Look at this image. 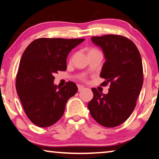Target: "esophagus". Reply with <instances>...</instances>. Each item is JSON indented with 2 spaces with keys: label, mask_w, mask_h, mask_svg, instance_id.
<instances>
[{
  "label": "esophagus",
  "mask_w": 159,
  "mask_h": 159,
  "mask_svg": "<svg viewBox=\"0 0 159 159\" xmlns=\"http://www.w3.org/2000/svg\"><path fill=\"white\" fill-rule=\"evenodd\" d=\"M77 87H78V91H79V92L82 91V90H83V89H84V87H83V86H82V85H78Z\"/></svg>",
  "instance_id": "1"
}]
</instances>
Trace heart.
Here are the masks:
<instances>
[{"label":"heart","mask_w":159,"mask_h":159,"mask_svg":"<svg viewBox=\"0 0 159 159\" xmlns=\"http://www.w3.org/2000/svg\"><path fill=\"white\" fill-rule=\"evenodd\" d=\"M94 52H99V51L98 50H97V49L95 48H89V50L87 51V54H91V53H94ZM81 79L82 80H85V78L84 77H82Z\"/></svg>","instance_id":"heart-1"}]
</instances>
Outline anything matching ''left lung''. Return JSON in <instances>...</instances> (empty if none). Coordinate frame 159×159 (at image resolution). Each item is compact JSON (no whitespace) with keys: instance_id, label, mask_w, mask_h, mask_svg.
<instances>
[{"instance_id":"obj_1","label":"left lung","mask_w":159,"mask_h":159,"mask_svg":"<svg viewBox=\"0 0 159 159\" xmlns=\"http://www.w3.org/2000/svg\"><path fill=\"white\" fill-rule=\"evenodd\" d=\"M92 41L103 50L106 58L100 77L109 84L108 94L92 88L88 103L90 114L100 125L111 128L124 123L132 113L143 82L140 52L132 41L119 35L94 36Z\"/></svg>"}]
</instances>
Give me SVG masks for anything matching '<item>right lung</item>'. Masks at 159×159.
<instances>
[{
  "label": "right lung",
  "instance_id": "add662e5",
  "mask_svg": "<svg viewBox=\"0 0 159 159\" xmlns=\"http://www.w3.org/2000/svg\"><path fill=\"white\" fill-rule=\"evenodd\" d=\"M84 38H42L24 51L16 75L17 93L27 116L36 126L48 127L62 116L65 104L77 93L75 83L58 88L54 75L67 70V57Z\"/></svg>",
  "mask_w": 159,
  "mask_h": 159
}]
</instances>
